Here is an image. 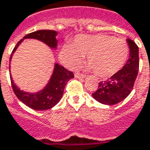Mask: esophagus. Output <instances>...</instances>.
<instances>
[{
	"label": "esophagus",
	"mask_w": 150,
	"mask_h": 150,
	"mask_svg": "<svg viewBox=\"0 0 150 150\" xmlns=\"http://www.w3.org/2000/svg\"><path fill=\"white\" fill-rule=\"evenodd\" d=\"M75 78H79V79H83V78H85V75H83L81 73H75Z\"/></svg>",
	"instance_id": "1"
}]
</instances>
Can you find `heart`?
<instances>
[{
    "label": "heart",
    "instance_id": "obj_1",
    "mask_svg": "<svg viewBox=\"0 0 150 150\" xmlns=\"http://www.w3.org/2000/svg\"><path fill=\"white\" fill-rule=\"evenodd\" d=\"M129 54L127 43L105 34L79 35L71 45H65L60 59L68 68L75 69L87 55V70L107 78L119 72L126 63Z\"/></svg>",
    "mask_w": 150,
    "mask_h": 150
}]
</instances>
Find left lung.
Segmentation results:
<instances>
[{"instance_id":"1","label":"left lung","mask_w":150,"mask_h":150,"mask_svg":"<svg viewBox=\"0 0 150 150\" xmlns=\"http://www.w3.org/2000/svg\"><path fill=\"white\" fill-rule=\"evenodd\" d=\"M126 40L129 48V57L126 64L109 80L100 82L98 90L92 94L93 98L101 104L116 105L132 91L139 71V47L132 40Z\"/></svg>"}]
</instances>
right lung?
I'll return each instance as SVG.
<instances>
[{
	"label": "right lung",
	"instance_id": "obj_1",
	"mask_svg": "<svg viewBox=\"0 0 150 150\" xmlns=\"http://www.w3.org/2000/svg\"><path fill=\"white\" fill-rule=\"evenodd\" d=\"M57 34L58 33L54 30H40L26 35L15 46L13 51L11 54L10 61L11 60L15 51L25 39L37 40L48 45L50 49L55 50L57 48L58 44V41L56 40ZM10 76L15 95L25 105L35 110H46L53 108L57 103H59L60 99L62 98L64 94V89L67 82L70 79L74 78V75L71 71L67 70L58 63H54L53 73L46 85L42 90L31 93L21 90L14 83L11 75Z\"/></svg>",
	"mask_w": 150,
	"mask_h": 150
}]
</instances>
